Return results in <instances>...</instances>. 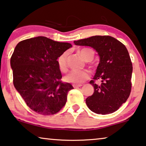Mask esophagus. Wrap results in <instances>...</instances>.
<instances>
[{
  "label": "esophagus",
  "mask_w": 146,
  "mask_h": 146,
  "mask_svg": "<svg viewBox=\"0 0 146 146\" xmlns=\"http://www.w3.org/2000/svg\"><path fill=\"white\" fill-rule=\"evenodd\" d=\"M81 86H82L81 84H73V86L75 88H79V87H80Z\"/></svg>",
  "instance_id": "34e87169"
}]
</instances>
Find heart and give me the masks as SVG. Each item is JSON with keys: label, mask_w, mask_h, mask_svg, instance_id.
I'll return each mask as SVG.
<instances>
[{"label": "heart", "mask_w": 146, "mask_h": 146, "mask_svg": "<svg viewBox=\"0 0 146 146\" xmlns=\"http://www.w3.org/2000/svg\"><path fill=\"white\" fill-rule=\"evenodd\" d=\"M79 53L85 62H90L94 58V52L93 50L88 48L80 49ZM67 58L68 52H64L58 58V67L62 72L66 73L68 70L67 66ZM90 78V73L85 70L73 71L65 77V80L72 83H82Z\"/></svg>", "instance_id": "1"}]
</instances>
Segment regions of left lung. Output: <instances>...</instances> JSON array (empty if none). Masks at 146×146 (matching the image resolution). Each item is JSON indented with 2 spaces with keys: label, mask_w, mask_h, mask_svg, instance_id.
<instances>
[{
  "label": "left lung",
  "mask_w": 146,
  "mask_h": 146,
  "mask_svg": "<svg viewBox=\"0 0 146 146\" xmlns=\"http://www.w3.org/2000/svg\"><path fill=\"white\" fill-rule=\"evenodd\" d=\"M76 45L88 46L98 53L100 61L93 80L94 92L86 99L92 111L106 115L116 111L129 98L131 92L132 64L127 48L108 35H96L74 41ZM101 80L97 85L95 80Z\"/></svg>",
  "instance_id": "8db88e82"
}]
</instances>
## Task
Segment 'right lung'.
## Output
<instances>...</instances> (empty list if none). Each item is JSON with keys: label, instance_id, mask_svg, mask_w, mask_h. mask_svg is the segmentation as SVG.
Segmentation results:
<instances>
[{"label": "right lung", "instance_id": "add662e5", "mask_svg": "<svg viewBox=\"0 0 146 146\" xmlns=\"http://www.w3.org/2000/svg\"><path fill=\"white\" fill-rule=\"evenodd\" d=\"M71 46L70 43L37 36L21 41L15 48L10 58L13 83L35 112L54 115L66 105L73 87L61 80L57 59Z\"/></svg>", "mask_w": 146, "mask_h": 146}]
</instances>
